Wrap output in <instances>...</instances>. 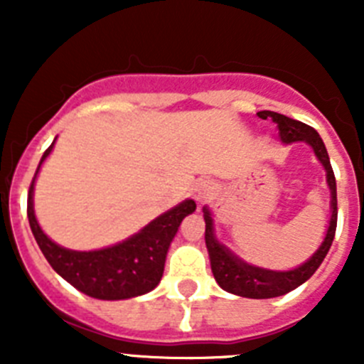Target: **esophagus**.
<instances>
[{"instance_id": "34e87169", "label": "esophagus", "mask_w": 364, "mask_h": 364, "mask_svg": "<svg viewBox=\"0 0 364 364\" xmlns=\"http://www.w3.org/2000/svg\"><path fill=\"white\" fill-rule=\"evenodd\" d=\"M211 191H213V182H210V180H200V182H197L195 189H193V198L197 202H205L211 195Z\"/></svg>"}]
</instances>
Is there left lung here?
Masks as SVG:
<instances>
[{
    "instance_id": "obj_1",
    "label": "left lung",
    "mask_w": 364,
    "mask_h": 364,
    "mask_svg": "<svg viewBox=\"0 0 364 364\" xmlns=\"http://www.w3.org/2000/svg\"><path fill=\"white\" fill-rule=\"evenodd\" d=\"M257 114L262 120L272 118L277 124L279 136H281V140L284 144L306 142L314 149L315 156L319 159V162L324 167V171H326L328 188H330V193H332V200H330L332 217H330V224H328L326 237L321 242V246L317 247V252L306 262H302L301 266H297L294 269H288V272H273V269L259 268V266L247 264V262L240 260L237 255H233L226 246H222L217 240V237L213 233V217H211V211L208 208H204L205 246H208V253H210L211 272H213V277L218 282V286H220L222 290L239 295V297L272 299L288 294V291L295 290L297 286H301L302 282H306L314 275L315 269L319 268L324 257H326L328 250H330V246L333 242V237H336L337 188L332 164H330V159H328V151L324 147V142L321 140L319 133L314 127L273 111H260Z\"/></svg>"
}]
</instances>
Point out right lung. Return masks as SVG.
<instances>
[{
	"label": "right lung",
	"instance_id": "1",
	"mask_svg": "<svg viewBox=\"0 0 364 364\" xmlns=\"http://www.w3.org/2000/svg\"><path fill=\"white\" fill-rule=\"evenodd\" d=\"M54 142L43 153L41 164L53 151ZM32 178L27 198V217L32 235L40 246L45 259L49 260L54 272L62 275L69 284L89 297L102 301H120L144 295L159 286L166 264L167 250L175 239L180 222L197 210L195 200L188 198L173 210L151 220L144 230L114 246L95 250V252H74L58 246L41 231L34 215V182Z\"/></svg>",
	"mask_w": 364,
	"mask_h": 364
}]
</instances>
